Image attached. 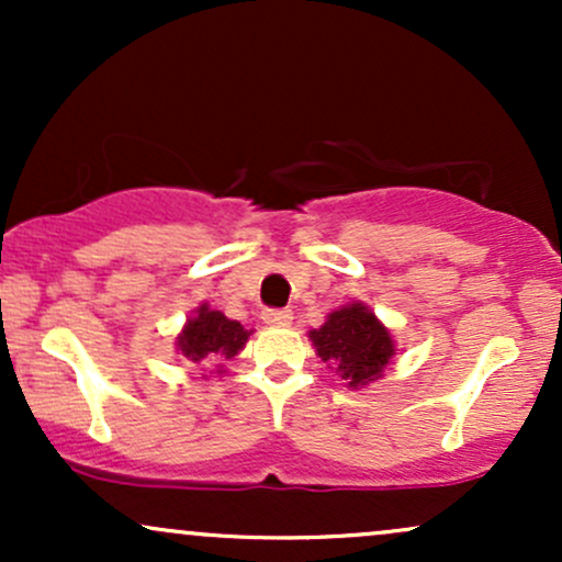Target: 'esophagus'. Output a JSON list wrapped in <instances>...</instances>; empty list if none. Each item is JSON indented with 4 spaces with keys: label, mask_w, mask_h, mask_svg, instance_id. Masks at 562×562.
<instances>
[{
    "label": "esophagus",
    "mask_w": 562,
    "mask_h": 562,
    "mask_svg": "<svg viewBox=\"0 0 562 562\" xmlns=\"http://www.w3.org/2000/svg\"><path fill=\"white\" fill-rule=\"evenodd\" d=\"M263 322H267L269 327H290L293 314H290L288 308H269V312H263Z\"/></svg>",
    "instance_id": "34e87169"
}]
</instances>
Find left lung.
Returning <instances> with one entry per match:
<instances>
[{
  "mask_svg": "<svg viewBox=\"0 0 562 562\" xmlns=\"http://www.w3.org/2000/svg\"><path fill=\"white\" fill-rule=\"evenodd\" d=\"M308 340L327 370H335L351 391L375 383L396 359L391 330L362 301L344 303L327 314L317 330H308Z\"/></svg>",
  "mask_w": 562,
  "mask_h": 562,
  "instance_id": "obj_1",
  "label": "left lung"
}]
</instances>
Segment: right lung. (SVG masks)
Instances as JSON below:
<instances>
[{"mask_svg":"<svg viewBox=\"0 0 562 562\" xmlns=\"http://www.w3.org/2000/svg\"><path fill=\"white\" fill-rule=\"evenodd\" d=\"M250 333L254 330H245L237 319L224 317L209 303H200L195 312L187 317L177 338H173V351L190 364L227 362V359H235L243 351ZM216 372L222 375V364H218Z\"/></svg>","mask_w":562,"mask_h":562,"instance_id":"obj_1","label":"right lung"}]
</instances>
